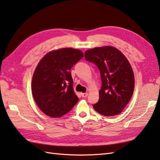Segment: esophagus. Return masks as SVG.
<instances>
[{"mask_svg": "<svg viewBox=\"0 0 160 160\" xmlns=\"http://www.w3.org/2000/svg\"><path fill=\"white\" fill-rule=\"evenodd\" d=\"M81 95H82V98H86L88 96V93H87V92H82Z\"/></svg>", "mask_w": 160, "mask_h": 160, "instance_id": "1", "label": "esophagus"}]
</instances>
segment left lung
<instances>
[{
	"instance_id": "obj_1",
	"label": "left lung",
	"mask_w": 160,
	"mask_h": 160,
	"mask_svg": "<svg viewBox=\"0 0 160 160\" xmlns=\"http://www.w3.org/2000/svg\"><path fill=\"white\" fill-rule=\"evenodd\" d=\"M84 57L98 66L101 74L102 86L93 108L106 117L120 114L134 90V74L130 63L120 50L110 46L89 49Z\"/></svg>"
}]
</instances>
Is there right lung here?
<instances>
[{
	"label": "right lung",
	"instance_id": "obj_1",
	"mask_svg": "<svg viewBox=\"0 0 160 160\" xmlns=\"http://www.w3.org/2000/svg\"><path fill=\"white\" fill-rule=\"evenodd\" d=\"M83 57L81 50L64 48L49 52L37 65L32 78V94L47 116L61 117L78 102L70 69Z\"/></svg>",
	"mask_w": 160,
	"mask_h": 160
}]
</instances>
